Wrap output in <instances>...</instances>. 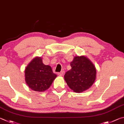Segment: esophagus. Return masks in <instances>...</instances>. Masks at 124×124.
<instances>
[{"mask_svg": "<svg viewBox=\"0 0 124 124\" xmlns=\"http://www.w3.org/2000/svg\"><path fill=\"white\" fill-rule=\"evenodd\" d=\"M64 73H65V71H61L60 72H59V73H58V75L59 76H63V75H64Z\"/></svg>", "mask_w": 124, "mask_h": 124, "instance_id": "34e87169", "label": "esophagus"}]
</instances>
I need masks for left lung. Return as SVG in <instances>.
Masks as SVG:
<instances>
[{
    "instance_id": "1",
    "label": "left lung",
    "mask_w": 124,
    "mask_h": 124,
    "mask_svg": "<svg viewBox=\"0 0 124 124\" xmlns=\"http://www.w3.org/2000/svg\"><path fill=\"white\" fill-rule=\"evenodd\" d=\"M70 65L71 69L64 76L69 88L77 93L89 89L96 78V69L92 61L84 55L75 56Z\"/></svg>"
}]
</instances>
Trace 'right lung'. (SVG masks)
Masks as SVG:
<instances>
[{
  "instance_id": "add662e5",
  "label": "right lung",
  "mask_w": 124,
  "mask_h": 124,
  "mask_svg": "<svg viewBox=\"0 0 124 124\" xmlns=\"http://www.w3.org/2000/svg\"><path fill=\"white\" fill-rule=\"evenodd\" d=\"M56 77L51 67L43 64L40 56L32 59L25 69L26 83L35 92H42L47 90Z\"/></svg>"
}]
</instances>
